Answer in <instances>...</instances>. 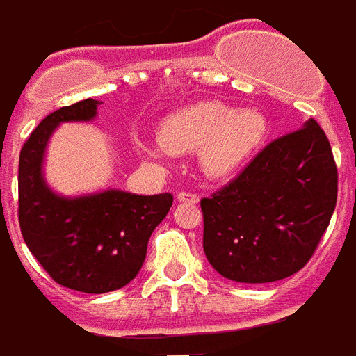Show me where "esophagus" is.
<instances>
[{
    "mask_svg": "<svg viewBox=\"0 0 356 356\" xmlns=\"http://www.w3.org/2000/svg\"><path fill=\"white\" fill-rule=\"evenodd\" d=\"M177 200L186 201V203H197V201H200V195L195 194V192H186V190H183V192H179L177 194Z\"/></svg>",
    "mask_w": 356,
    "mask_h": 356,
    "instance_id": "1",
    "label": "esophagus"
}]
</instances>
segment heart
Returning a JSON list of instances; mask_svg holds the SVG:
<instances>
[{
    "label": "heart",
    "instance_id": "1",
    "mask_svg": "<svg viewBox=\"0 0 356 356\" xmlns=\"http://www.w3.org/2000/svg\"><path fill=\"white\" fill-rule=\"evenodd\" d=\"M268 122L257 108H240L222 102H203L181 108L161 122L159 142L145 144L149 156L170 151L200 149L201 166L211 175H227L248 161L264 140Z\"/></svg>",
    "mask_w": 356,
    "mask_h": 356
}]
</instances>
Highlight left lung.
Returning a JSON list of instances; mask_svg holds the SVG:
<instances>
[{
  "instance_id": "obj_1",
  "label": "left lung",
  "mask_w": 356,
  "mask_h": 356,
  "mask_svg": "<svg viewBox=\"0 0 356 356\" xmlns=\"http://www.w3.org/2000/svg\"><path fill=\"white\" fill-rule=\"evenodd\" d=\"M338 170L316 120L282 134L201 200L203 251L220 275L273 282L314 254L337 207Z\"/></svg>"
}]
</instances>
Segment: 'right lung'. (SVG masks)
I'll use <instances>...</instances> for the list:
<instances>
[{
  "mask_svg": "<svg viewBox=\"0 0 356 356\" xmlns=\"http://www.w3.org/2000/svg\"><path fill=\"white\" fill-rule=\"evenodd\" d=\"M96 99L51 113L19 151L18 220L27 248L53 281L85 293L123 288L140 271L151 233L166 218L172 194L136 195L122 190L63 197L47 188L42 161L58 123L96 118Z\"/></svg>",
  "mask_w": 356,
  "mask_h": 356,
  "instance_id": "add662e5",
  "label": "right lung"
}]
</instances>
